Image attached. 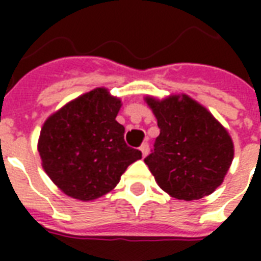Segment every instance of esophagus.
<instances>
[{"label":"esophagus","instance_id":"esophagus-1","mask_svg":"<svg viewBox=\"0 0 261 261\" xmlns=\"http://www.w3.org/2000/svg\"><path fill=\"white\" fill-rule=\"evenodd\" d=\"M139 150L142 151V155L143 157H146L147 155V153H149V143H142V145H141V147H139Z\"/></svg>","mask_w":261,"mask_h":261}]
</instances>
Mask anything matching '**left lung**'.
<instances>
[{
  "label": "left lung",
  "mask_w": 261,
  "mask_h": 261,
  "mask_svg": "<svg viewBox=\"0 0 261 261\" xmlns=\"http://www.w3.org/2000/svg\"><path fill=\"white\" fill-rule=\"evenodd\" d=\"M160 135L145 159L161 190L180 200L213 194L226 176L234 157L227 130L210 111L187 94L159 100L146 96Z\"/></svg>",
  "instance_id": "1"
}]
</instances>
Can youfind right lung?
<instances>
[{
    "mask_svg": "<svg viewBox=\"0 0 261 261\" xmlns=\"http://www.w3.org/2000/svg\"><path fill=\"white\" fill-rule=\"evenodd\" d=\"M120 107V98L96 88L43 124L38 141L42 167L67 196L89 202L108 194L127 167L142 159L124 142V127L116 122Z\"/></svg>",
    "mask_w": 261,
    "mask_h": 261,
    "instance_id": "add662e5",
    "label": "right lung"
}]
</instances>
